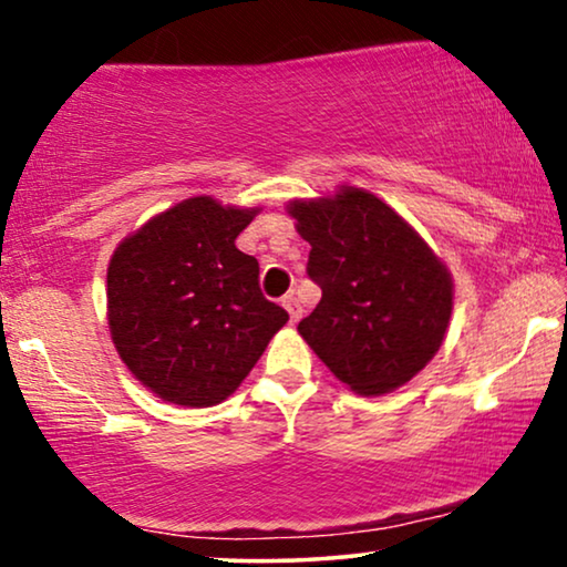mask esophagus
Listing matches in <instances>:
<instances>
[{
  "mask_svg": "<svg viewBox=\"0 0 567 567\" xmlns=\"http://www.w3.org/2000/svg\"><path fill=\"white\" fill-rule=\"evenodd\" d=\"M281 305L286 307V312H289L291 322H299V317H301V305H299V299L293 297V293H289V297H284V299H281Z\"/></svg>",
  "mask_w": 567,
  "mask_h": 567,
  "instance_id": "34e87169",
  "label": "esophagus"
}]
</instances>
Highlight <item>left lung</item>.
Masks as SVG:
<instances>
[{
	"label": "left lung",
	"mask_w": 567,
	"mask_h": 567,
	"mask_svg": "<svg viewBox=\"0 0 567 567\" xmlns=\"http://www.w3.org/2000/svg\"><path fill=\"white\" fill-rule=\"evenodd\" d=\"M286 212L312 245L307 274L322 289L299 336L355 394L379 398L408 384L446 338L454 309L446 262L390 204L355 185L293 198Z\"/></svg>",
	"instance_id": "obj_1"
}]
</instances>
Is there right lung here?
<instances>
[{"instance_id":"obj_1","label":"right lung","mask_w":567,"mask_h":567,"mask_svg":"<svg viewBox=\"0 0 567 567\" xmlns=\"http://www.w3.org/2000/svg\"><path fill=\"white\" fill-rule=\"evenodd\" d=\"M260 206L193 196L123 237L107 262V328L126 369L169 405L212 408L243 384L289 315L260 293L235 239Z\"/></svg>"}]
</instances>
